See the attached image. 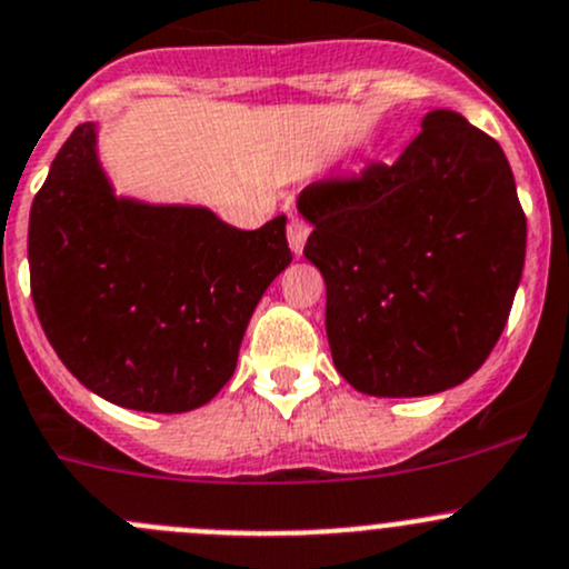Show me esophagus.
<instances>
[{"label":"esophagus","instance_id":"obj_1","mask_svg":"<svg viewBox=\"0 0 569 569\" xmlns=\"http://www.w3.org/2000/svg\"><path fill=\"white\" fill-rule=\"evenodd\" d=\"M286 236H289V247L295 256H302L306 250V241H308V224L302 219L291 217L289 219V228H286Z\"/></svg>","mask_w":569,"mask_h":569}]
</instances>
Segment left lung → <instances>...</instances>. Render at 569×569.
Returning a JSON list of instances; mask_svg holds the SVG:
<instances>
[{"instance_id":"8db88e82","label":"left lung","mask_w":569,"mask_h":569,"mask_svg":"<svg viewBox=\"0 0 569 569\" xmlns=\"http://www.w3.org/2000/svg\"><path fill=\"white\" fill-rule=\"evenodd\" d=\"M302 256L328 289L333 363L372 397H425L481 369L526 263V213L495 138L428 110L395 167L306 186Z\"/></svg>"}]
</instances>
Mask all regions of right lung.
<instances>
[{"label":"right lung","instance_id":"obj_1","mask_svg":"<svg viewBox=\"0 0 569 569\" xmlns=\"http://www.w3.org/2000/svg\"><path fill=\"white\" fill-rule=\"evenodd\" d=\"M77 127L32 200V302L60 361L121 408L183 413L233 378L263 291L291 263L286 217L258 230L211 208L116 194Z\"/></svg>","mask_w":569,"mask_h":569}]
</instances>
